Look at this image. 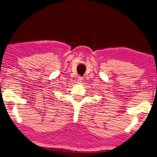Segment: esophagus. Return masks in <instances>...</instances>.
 <instances>
[{
	"instance_id": "34e87169",
	"label": "esophagus",
	"mask_w": 157,
	"mask_h": 157,
	"mask_svg": "<svg viewBox=\"0 0 157 157\" xmlns=\"http://www.w3.org/2000/svg\"><path fill=\"white\" fill-rule=\"evenodd\" d=\"M82 77H80V76H79V77L78 78V79H77V81H78V83H81L82 82Z\"/></svg>"
}]
</instances>
